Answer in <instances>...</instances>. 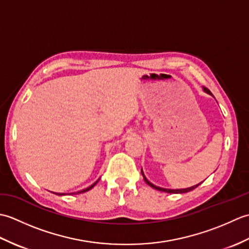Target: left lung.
Wrapping results in <instances>:
<instances>
[{"label":"left lung","mask_w":249,"mask_h":249,"mask_svg":"<svg viewBox=\"0 0 249 249\" xmlns=\"http://www.w3.org/2000/svg\"><path fill=\"white\" fill-rule=\"evenodd\" d=\"M203 91L205 92V93H208V94H210V95H212V93L210 92V89H206V88H203ZM141 173H142V176H143V178H144V181H145V183L149 185V186H151V187H153V188H155V189H157V190H160V192H165V193H169V194H184V193H188V192H190V190H193V189H195L196 187H198L199 186V184L198 185H195V186H192V187H188V188H184V189H168V188H161V187H158V186H155L154 184H152L149 179H147L146 178H145V176L143 174V172L141 171ZM201 184V183H200Z\"/></svg>","instance_id":"1"}]
</instances>
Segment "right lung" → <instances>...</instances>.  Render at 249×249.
I'll return each instance as SVG.
<instances>
[{
    "label": "right lung",
    "instance_id": "1",
    "mask_svg": "<svg viewBox=\"0 0 249 249\" xmlns=\"http://www.w3.org/2000/svg\"><path fill=\"white\" fill-rule=\"evenodd\" d=\"M98 182V181H97ZM97 182H95L93 185H91V186H89V187H88V188H86V189H83V190H80V192H78L77 194H81V193H86V192H88V190H89V189H92L94 186H95V185H96L97 184ZM57 195V194H56ZM59 195H62V194H59ZM63 195H64V194H63Z\"/></svg>",
    "mask_w": 249,
    "mask_h": 249
}]
</instances>
